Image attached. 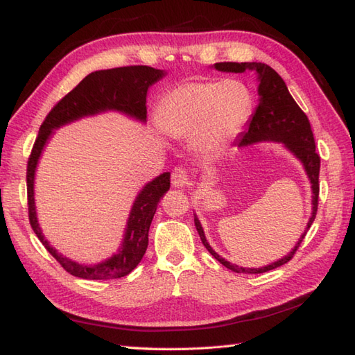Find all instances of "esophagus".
<instances>
[{"label": "esophagus", "mask_w": 355, "mask_h": 355, "mask_svg": "<svg viewBox=\"0 0 355 355\" xmlns=\"http://www.w3.org/2000/svg\"><path fill=\"white\" fill-rule=\"evenodd\" d=\"M172 184L173 186H189L191 178L189 172L183 166H177L175 169L172 171Z\"/></svg>", "instance_id": "esophagus-1"}]
</instances>
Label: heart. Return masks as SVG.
<instances>
[{
    "instance_id": "1",
    "label": "heart",
    "mask_w": 355,
    "mask_h": 355,
    "mask_svg": "<svg viewBox=\"0 0 355 355\" xmlns=\"http://www.w3.org/2000/svg\"><path fill=\"white\" fill-rule=\"evenodd\" d=\"M252 111L253 96L244 82L192 80L166 93L157 119L172 137L193 135L195 146L214 153L243 130Z\"/></svg>"
}]
</instances>
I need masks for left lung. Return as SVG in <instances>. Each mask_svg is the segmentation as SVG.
<instances>
[{
	"label": "left lung",
	"mask_w": 355,
	"mask_h": 355,
	"mask_svg": "<svg viewBox=\"0 0 355 355\" xmlns=\"http://www.w3.org/2000/svg\"><path fill=\"white\" fill-rule=\"evenodd\" d=\"M215 69L220 71H232V73H244V71H253L258 78L259 87V103L253 112V117L248 123L247 131L241 134L238 139V146H245L250 143L262 141V140H275L281 141L288 148L291 153L296 155L300 162L304 163L305 171L308 173V178L311 180L313 187V215L308 221L306 230L311 227V224L318 214L319 206V172H320V155L315 153V143L314 135L311 131L310 120H308L305 112L300 110L296 101L293 99L288 88H286L284 79L279 74L262 62H216ZM195 227L198 230V235L202 241V244L207 248V252L214 256V258L221 262L224 267L235 271V273H266L273 268L284 266L288 261L293 259L294 253L302 244V241L306 235V230L297 244L294 245L293 250L270 266L261 267V268H243L238 267L235 263H230L221 258L220 254L212 250V247L207 244L205 232H202L201 224L197 216H193Z\"/></svg>",
	"instance_id": "1"
}]
</instances>
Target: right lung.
<instances>
[{
	"label": "right lung",
	"instance_id": "right-lung-1",
	"mask_svg": "<svg viewBox=\"0 0 355 355\" xmlns=\"http://www.w3.org/2000/svg\"><path fill=\"white\" fill-rule=\"evenodd\" d=\"M160 78H163V70H157L148 65L117 67V69L94 71L82 79L69 94H65L51 108L40 128V134H37L27 162L28 220L36 236L47 248V252L73 276L89 279V281L117 279L130 275L139 266L148 248V233L158 201L169 191L171 175L169 172L162 173L160 177L148 183L145 189L139 193L131 209L125 239L119 253L112 254L108 261L97 263V266H80L69 258H64L55 248L50 247L49 241L44 238L40 225H37L33 200V180L41 150L53 130L76 119L96 114V112L105 110H119L132 117L145 120L148 88Z\"/></svg>",
	"mask_w": 355,
	"mask_h": 355
}]
</instances>
